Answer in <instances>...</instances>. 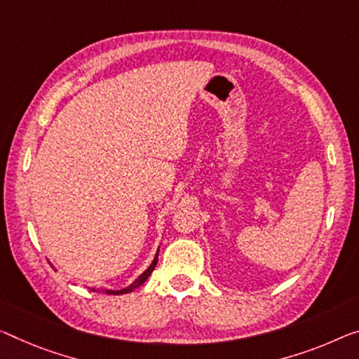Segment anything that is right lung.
I'll return each mask as SVG.
<instances>
[{"label":"right lung","instance_id":"right-lung-1","mask_svg":"<svg viewBox=\"0 0 359 359\" xmlns=\"http://www.w3.org/2000/svg\"><path fill=\"white\" fill-rule=\"evenodd\" d=\"M157 258H158V250H157V253H156V257H154V260H152V263H151V266H149L144 273H141L140 276H137V278L133 280V283H131L130 285H126V287H123V289L112 290V289H96V287H93L91 290H93V292H102V294H107V295H122V294H130V292H133L136 287H140V285H142V284L146 283L149 276L152 274L154 268H156V264H157ZM53 268H54V266H53Z\"/></svg>","mask_w":359,"mask_h":359}]
</instances>
